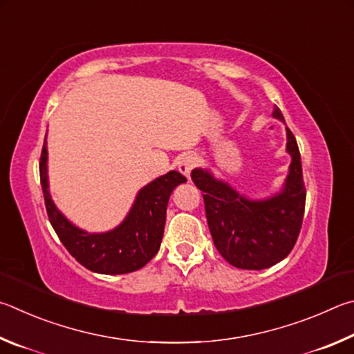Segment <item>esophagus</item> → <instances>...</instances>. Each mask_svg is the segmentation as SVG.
I'll list each match as a JSON object with an SVG mask.
<instances>
[{
	"label": "esophagus",
	"mask_w": 354,
	"mask_h": 354,
	"mask_svg": "<svg viewBox=\"0 0 354 354\" xmlns=\"http://www.w3.org/2000/svg\"><path fill=\"white\" fill-rule=\"evenodd\" d=\"M196 161L197 158L194 155H185V157H182L180 161H178V172H180L183 177H187L188 180H189L191 171H193L196 166Z\"/></svg>",
	"instance_id": "obj_1"
}]
</instances>
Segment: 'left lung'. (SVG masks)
<instances>
[{
    "mask_svg": "<svg viewBox=\"0 0 354 354\" xmlns=\"http://www.w3.org/2000/svg\"><path fill=\"white\" fill-rule=\"evenodd\" d=\"M272 116L286 126L280 109ZM289 172L281 188L264 199L241 194L230 183L216 178L208 167H196L191 178L203 191L205 213L216 249L238 269L263 270L280 263L299 238L306 191L295 136L286 127Z\"/></svg>",
    "mask_w": 354,
    "mask_h": 354,
    "instance_id": "1",
    "label": "left lung"
}]
</instances>
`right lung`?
<instances>
[{
  "instance_id": "right-lung-1",
  "label": "right lung",
  "mask_w": 354,
  "mask_h": 354,
  "mask_svg": "<svg viewBox=\"0 0 354 354\" xmlns=\"http://www.w3.org/2000/svg\"><path fill=\"white\" fill-rule=\"evenodd\" d=\"M40 182L49 222L66 250L91 272L121 275L141 269L157 255L171 193L187 178L180 172L169 171L147 183L138 191L121 224L102 233L82 230L55 207L48 183L46 138L40 157Z\"/></svg>"
}]
</instances>
